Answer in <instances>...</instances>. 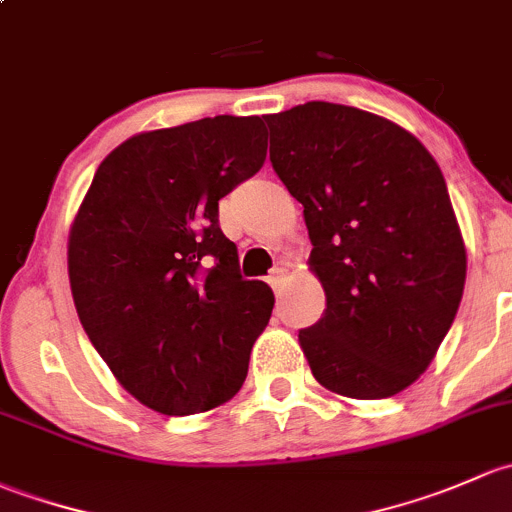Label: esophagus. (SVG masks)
<instances>
[{
    "label": "esophagus",
    "instance_id": "34e87169",
    "mask_svg": "<svg viewBox=\"0 0 512 512\" xmlns=\"http://www.w3.org/2000/svg\"><path fill=\"white\" fill-rule=\"evenodd\" d=\"M288 276V268L286 266H276L271 271V276H268V283H271V288L273 291H278V288H281V283H283V278Z\"/></svg>",
    "mask_w": 512,
    "mask_h": 512
}]
</instances>
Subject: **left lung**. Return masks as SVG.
<instances>
[{
  "mask_svg": "<svg viewBox=\"0 0 512 512\" xmlns=\"http://www.w3.org/2000/svg\"><path fill=\"white\" fill-rule=\"evenodd\" d=\"M266 123L328 300L298 333L313 377L342 397H392L434 360L466 283L444 175L412 133L350 105L310 100Z\"/></svg>",
  "mask_w": 512,
  "mask_h": 512,
  "instance_id": "left-lung-1",
  "label": "left lung"
}]
</instances>
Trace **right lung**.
<instances>
[{
  "instance_id": "right-lung-1",
  "label": "right lung",
  "mask_w": 512,
  "mask_h": 512,
  "mask_svg": "<svg viewBox=\"0 0 512 512\" xmlns=\"http://www.w3.org/2000/svg\"><path fill=\"white\" fill-rule=\"evenodd\" d=\"M258 115L133 135L100 162L68 234L83 330L120 384L167 416L209 412L244 384L273 291L246 281L219 199L266 160Z\"/></svg>"
}]
</instances>
